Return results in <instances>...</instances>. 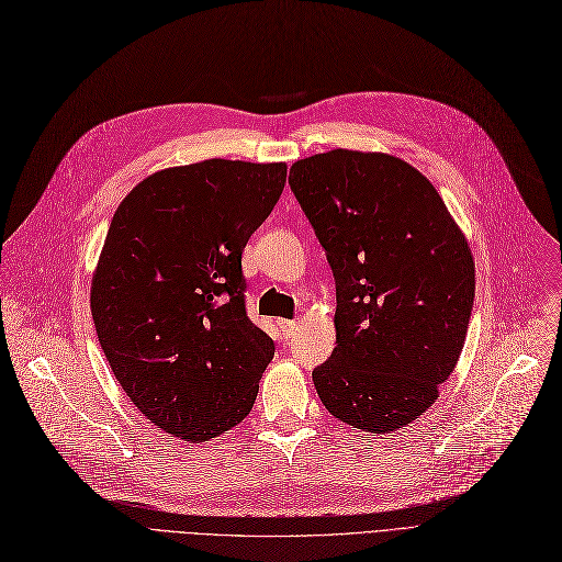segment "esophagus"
Here are the masks:
<instances>
[{
    "label": "esophagus",
    "instance_id": "1",
    "mask_svg": "<svg viewBox=\"0 0 562 562\" xmlns=\"http://www.w3.org/2000/svg\"><path fill=\"white\" fill-rule=\"evenodd\" d=\"M296 322L294 319H278V328H280V334L284 336V338H289V336H294V330H296Z\"/></svg>",
    "mask_w": 562,
    "mask_h": 562
}]
</instances>
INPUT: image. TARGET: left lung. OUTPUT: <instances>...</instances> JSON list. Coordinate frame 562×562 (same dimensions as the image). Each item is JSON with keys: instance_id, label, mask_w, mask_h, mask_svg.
Returning a JSON list of instances; mask_svg holds the SVG:
<instances>
[{"instance_id": "left-lung-1", "label": "left lung", "mask_w": 562, "mask_h": 562, "mask_svg": "<svg viewBox=\"0 0 562 562\" xmlns=\"http://www.w3.org/2000/svg\"><path fill=\"white\" fill-rule=\"evenodd\" d=\"M289 184L336 278V349L313 370L324 407L366 432L422 417L465 345L474 261L438 190L384 153L299 159Z\"/></svg>"}]
</instances>
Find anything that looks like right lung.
<instances>
[{"mask_svg":"<svg viewBox=\"0 0 562 562\" xmlns=\"http://www.w3.org/2000/svg\"><path fill=\"white\" fill-rule=\"evenodd\" d=\"M286 164L205 159L138 182L92 278L99 345L130 401L171 438L205 442L252 409L276 345L245 313L243 249Z\"/></svg>","mask_w":562,"mask_h":562,"instance_id":"add662e5","label":"right lung"}]
</instances>
